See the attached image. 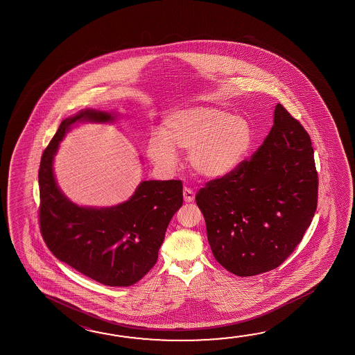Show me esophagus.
<instances>
[{"label":"esophagus","instance_id":"obj_1","mask_svg":"<svg viewBox=\"0 0 355 355\" xmlns=\"http://www.w3.org/2000/svg\"><path fill=\"white\" fill-rule=\"evenodd\" d=\"M183 198H184V202L186 203H192L193 200H194V198H196V194L193 192L191 188H184L183 189Z\"/></svg>","mask_w":355,"mask_h":355}]
</instances>
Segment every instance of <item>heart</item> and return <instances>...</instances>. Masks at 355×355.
<instances>
[{
    "mask_svg": "<svg viewBox=\"0 0 355 355\" xmlns=\"http://www.w3.org/2000/svg\"><path fill=\"white\" fill-rule=\"evenodd\" d=\"M162 134H153L147 155L155 163L173 167L175 151H188V164L205 180H219L244 162L254 142L245 117L214 106H192L169 114Z\"/></svg>",
    "mask_w": 355,
    "mask_h": 355,
    "instance_id": "obj_1",
    "label": "heart"
}]
</instances>
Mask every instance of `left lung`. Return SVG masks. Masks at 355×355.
Listing matches in <instances>:
<instances>
[{
	"label": "left lung",
	"mask_w": 355,
	"mask_h": 355,
	"mask_svg": "<svg viewBox=\"0 0 355 355\" xmlns=\"http://www.w3.org/2000/svg\"><path fill=\"white\" fill-rule=\"evenodd\" d=\"M307 131L281 104L252 157L196 196L215 260L246 277L279 266L317 209L318 175Z\"/></svg>",
	"instance_id": "left-lung-1"
}]
</instances>
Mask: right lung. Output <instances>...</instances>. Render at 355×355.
Segmentation results:
<instances>
[{"mask_svg": "<svg viewBox=\"0 0 355 355\" xmlns=\"http://www.w3.org/2000/svg\"><path fill=\"white\" fill-rule=\"evenodd\" d=\"M116 114L84 109L60 123L40 166V224L48 249L60 261L100 284L128 287L157 262L169 221L183 204L180 180H142L128 200L96 208L73 203L53 172L54 156L76 123L115 121Z\"/></svg>", "mask_w": 355, "mask_h": 355, "instance_id": "right-lung-1", "label": "right lung"}]
</instances>
